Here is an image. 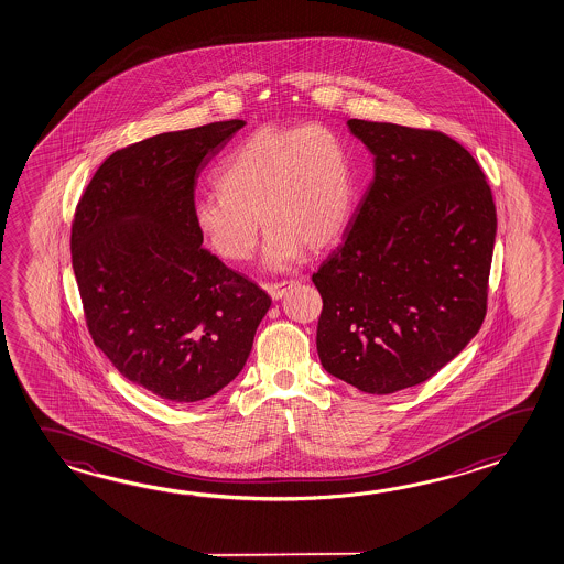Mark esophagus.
<instances>
[{
	"mask_svg": "<svg viewBox=\"0 0 564 564\" xmlns=\"http://www.w3.org/2000/svg\"><path fill=\"white\" fill-rule=\"evenodd\" d=\"M293 285H295V281H276V283L264 285V289H267V293H269L273 300H281Z\"/></svg>",
	"mask_w": 564,
	"mask_h": 564,
	"instance_id": "34e87169",
	"label": "esophagus"
}]
</instances>
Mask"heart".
I'll use <instances>...</instances> for the list:
<instances>
[{"mask_svg": "<svg viewBox=\"0 0 564 564\" xmlns=\"http://www.w3.org/2000/svg\"><path fill=\"white\" fill-rule=\"evenodd\" d=\"M219 193L198 195L193 220L213 253L251 259L259 219L263 264L283 271L307 245L323 249L344 232L356 203V166L341 132L325 124L261 127L242 139L215 174Z\"/></svg>", "mask_w": 564, "mask_h": 564, "instance_id": "heart-1", "label": "heart"}]
</instances>
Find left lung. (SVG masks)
Masks as SVG:
<instances>
[{"instance_id":"left-lung-1","label":"left lung","mask_w":564,"mask_h":564,"mask_svg":"<svg viewBox=\"0 0 564 564\" xmlns=\"http://www.w3.org/2000/svg\"><path fill=\"white\" fill-rule=\"evenodd\" d=\"M373 181L313 283L317 354L366 393L430 380L478 334L496 237L492 191L468 150L436 130L347 120Z\"/></svg>"}]
</instances>
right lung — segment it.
<instances>
[{
	"mask_svg": "<svg viewBox=\"0 0 564 564\" xmlns=\"http://www.w3.org/2000/svg\"><path fill=\"white\" fill-rule=\"evenodd\" d=\"M245 120L116 150L72 225V267L94 344L127 380L174 403L241 373L271 297L203 247L196 178Z\"/></svg>",
	"mask_w": 564,
	"mask_h": 564,
	"instance_id": "right-lung-1",
	"label": "right lung"
}]
</instances>
